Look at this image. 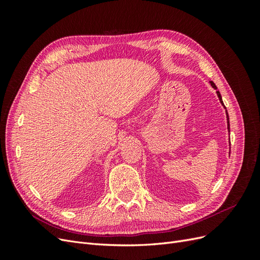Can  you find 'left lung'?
Instances as JSON below:
<instances>
[{
	"label": "left lung",
	"mask_w": 260,
	"mask_h": 260,
	"mask_svg": "<svg viewBox=\"0 0 260 260\" xmlns=\"http://www.w3.org/2000/svg\"><path fill=\"white\" fill-rule=\"evenodd\" d=\"M209 83H210V85L212 86V88H214L215 90H216V93H217V95H218V99H219V101H220V103H221V105L225 108V106L223 105V102H222V98H221V94H220V92L219 91H217V86H216V84L212 82V81H209ZM225 114H226V123H228V131L230 132V122H229V115H228V112H226V109H225Z\"/></svg>",
	"instance_id": "left-lung-1"
}]
</instances>
